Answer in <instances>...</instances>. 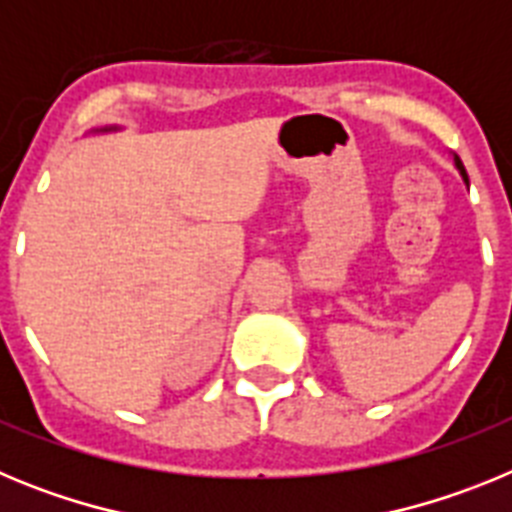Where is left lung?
Returning a JSON list of instances; mask_svg holds the SVG:
<instances>
[{
    "label": "left lung",
    "mask_w": 512,
    "mask_h": 512,
    "mask_svg": "<svg viewBox=\"0 0 512 512\" xmlns=\"http://www.w3.org/2000/svg\"><path fill=\"white\" fill-rule=\"evenodd\" d=\"M454 166H456V169H459L461 179H464V184H467V187H469V176H467V169H464V164H461V158H459V156H454Z\"/></svg>",
    "instance_id": "obj_1"
}]
</instances>
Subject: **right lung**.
<instances>
[{
  "instance_id": "1",
  "label": "right lung",
  "mask_w": 512,
  "mask_h": 512,
  "mask_svg": "<svg viewBox=\"0 0 512 512\" xmlns=\"http://www.w3.org/2000/svg\"><path fill=\"white\" fill-rule=\"evenodd\" d=\"M107 130H117V128H102V130H99V133H107Z\"/></svg>"
}]
</instances>
